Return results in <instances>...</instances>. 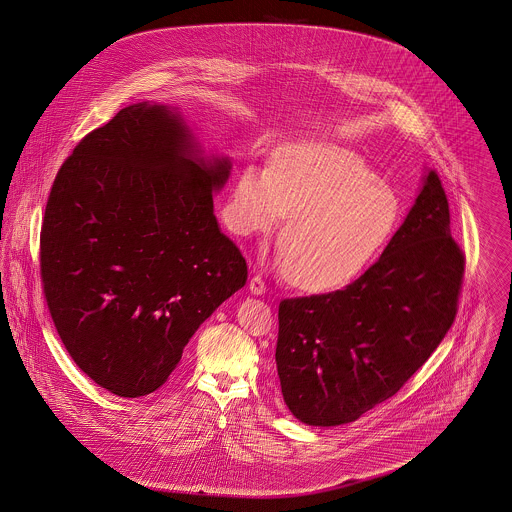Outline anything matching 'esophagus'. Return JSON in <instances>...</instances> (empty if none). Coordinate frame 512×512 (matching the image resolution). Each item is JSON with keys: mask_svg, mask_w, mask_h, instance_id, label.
<instances>
[{"mask_svg": "<svg viewBox=\"0 0 512 512\" xmlns=\"http://www.w3.org/2000/svg\"><path fill=\"white\" fill-rule=\"evenodd\" d=\"M249 292L253 293V295H265V292H267V284H265V280L259 274L251 278Z\"/></svg>", "mask_w": 512, "mask_h": 512, "instance_id": "esophagus-1", "label": "esophagus"}]
</instances>
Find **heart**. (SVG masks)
<instances>
[{"label": "heart", "instance_id": "b5f03b06", "mask_svg": "<svg viewBox=\"0 0 512 512\" xmlns=\"http://www.w3.org/2000/svg\"><path fill=\"white\" fill-rule=\"evenodd\" d=\"M403 215L401 197L365 157L334 144L282 147L272 167L245 165L228 217L242 234L280 232V265L309 292L349 284L388 247Z\"/></svg>", "mask_w": 512, "mask_h": 512}]
</instances>
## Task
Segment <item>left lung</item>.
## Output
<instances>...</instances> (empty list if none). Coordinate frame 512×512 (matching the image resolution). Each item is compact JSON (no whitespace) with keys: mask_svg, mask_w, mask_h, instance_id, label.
<instances>
[{"mask_svg":"<svg viewBox=\"0 0 512 512\" xmlns=\"http://www.w3.org/2000/svg\"><path fill=\"white\" fill-rule=\"evenodd\" d=\"M464 255L434 171L380 259L343 290L284 299L276 368L288 409L340 426L390 399L436 351L457 315Z\"/></svg>","mask_w":512,"mask_h":512,"instance_id":"obj_1","label":"left lung"}]
</instances>
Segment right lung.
Returning a JSON list of instances; mask_svg holds the SVG:
<instances>
[{"label": "right lung", "instance_id": "obj_1", "mask_svg": "<svg viewBox=\"0 0 512 512\" xmlns=\"http://www.w3.org/2000/svg\"><path fill=\"white\" fill-rule=\"evenodd\" d=\"M205 157L176 107L140 101L90 132L57 172L42 224L49 313L78 368L119 397L159 390L197 328L244 288Z\"/></svg>", "mask_w": 512, "mask_h": 512}]
</instances>
